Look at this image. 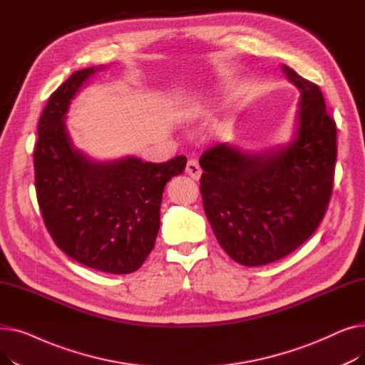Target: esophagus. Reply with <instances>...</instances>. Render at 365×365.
I'll return each mask as SVG.
<instances>
[{
    "label": "esophagus",
    "instance_id": "34e87169",
    "mask_svg": "<svg viewBox=\"0 0 365 365\" xmlns=\"http://www.w3.org/2000/svg\"><path fill=\"white\" fill-rule=\"evenodd\" d=\"M185 173H186L187 176L192 178L194 180H198V179L201 178V173H202V170H201L200 164H198L195 160H189V161H187V164H186Z\"/></svg>",
    "mask_w": 365,
    "mask_h": 365
}]
</instances>
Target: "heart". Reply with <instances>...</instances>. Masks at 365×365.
<instances>
[{
    "instance_id": "obj_1",
    "label": "heart",
    "mask_w": 365,
    "mask_h": 365,
    "mask_svg": "<svg viewBox=\"0 0 365 365\" xmlns=\"http://www.w3.org/2000/svg\"><path fill=\"white\" fill-rule=\"evenodd\" d=\"M201 109H202L201 102L190 103V105L185 109V115H186V117H195V115H197L198 112H201Z\"/></svg>"
}]
</instances>
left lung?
<instances>
[{"instance_id": "obj_1", "label": "left lung", "mask_w": 365, "mask_h": 365, "mask_svg": "<svg viewBox=\"0 0 365 365\" xmlns=\"http://www.w3.org/2000/svg\"><path fill=\"white\" fill-rule=\"evenodd\" d=\"M300 93L293 140L257 153L227 143L200 158L205 216L223 250L244 266L294 252L327 210L337 157L336 123L319 87L282 65Z\"/></svg>"}]
</instances>
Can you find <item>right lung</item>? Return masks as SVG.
Listing matches in <instances>:
<instances>
[{
  "label": "right lung",
  "instance_id": "1",
  "mask_svg": "<svg viewBox=\"0 0 365 365\" xmlns=\"http://www.w3.org/2000/svg\"><path fill=\"white\" fill-rule=\"evenodd\" d=\"M99 68L73 72L38 123L35 189L56 245L78 263L108 274L138 271L160 231L165 183L182 175L186 157L161 164L136 157L99 163L76 149L66 127L71 101Z\"/></svg>",
  "mask_w": 365,
  "mask_h": 365
}]
</instances>
